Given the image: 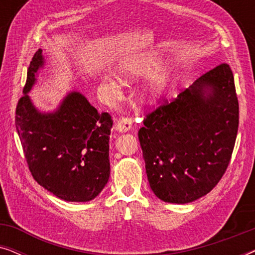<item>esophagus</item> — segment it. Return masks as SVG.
Instances as JSON below:
<instances>
[{"mask_svg": "<svg viewBox=\"0 0 255 255\" xmlns=\"http://www.w3.org/2000/svg\"><path fill=\"white\" fill-rule=\"evenodd\" d=\"M132 128V120L128 117L121 118L116 124V130L118 132H128Z\"/></svg>", "mask_w": 255, "mask_h": 255, "instance_id": "esophagus-1", "label": "esophagus"}]
</instances>
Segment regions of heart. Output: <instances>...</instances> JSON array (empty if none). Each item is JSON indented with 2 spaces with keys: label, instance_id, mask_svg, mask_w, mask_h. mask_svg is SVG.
Wrapping results in <instances>:
<instances>
[{
  "label": "heart",
  "instance_id": "obj_1",
  "mask_svg": "<svg viewBox=\"0 0 255 255\" xmlns=\"http://www.w3.org/2000/svg\"><path fill=\"white\" fill-rule=\"evenodd\" d=\"M160 54L155 51H146L132 55L118 64L116 73L122 82L128 83L147 75L142 86L141 99L146 103H156L168 92L173 79L174 66L172 61L159 62ZM104 83L111 93H117L120 85L111 76L104 78Z\"/></svg>",
  "mask_w": 255,
  "mask_h": 255
}]
</instances>
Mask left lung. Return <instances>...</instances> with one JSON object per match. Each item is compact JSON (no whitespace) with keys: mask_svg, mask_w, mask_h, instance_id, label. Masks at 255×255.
I'll use <instances>...</instances> for the list:
<instances>
[{"mask_svg":"<svg viewBox=\"0 0 255 255\" xmlns=\"http://www.w3.org/2000/svg\"><path fill=\"white\" fill-rule=\"evenodd\" d=\"M238 124L239 104L228 64L207 72L148 114L138 137L155 196L186 204L210 193L228 168Z\"/></svg>","mask_w":255,"mask_h":255,"instance_id":"1","label":"left lung"}]
</instances>
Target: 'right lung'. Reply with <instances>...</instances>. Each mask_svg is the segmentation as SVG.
I'll list each match as a JSON object with an SVG mask.
<instances>
[{"mask_svg":"<svg viewBox=\"0 0 255 255\" xmlns=\"http://www.w3.org/2000/svg\"><path fill=\"white\" fill-rule=\"evenodd\" d=\"M43 50L27 69L24 95L16 108V130L33 179L60 200L89 202L110 176L109 139L113 120L99 114L86 96L73 90L50 113L38 110L29 96L44 68Z\"/></svg>","mask_w":255,"mask_h":255,"instance_id":"1","label":"right lung"}]
</instances>
